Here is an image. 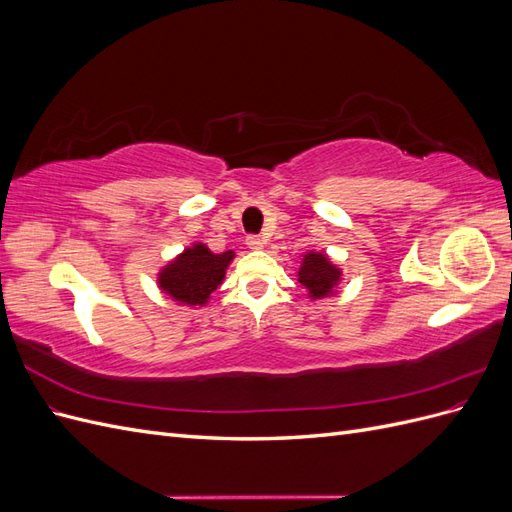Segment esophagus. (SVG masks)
Masks as SVG:
<instances>
[{"instance_id":"esophagus-1","label":"esophagus","mask_w":512,"mask_h":512,"mask_svg":"<svg viewBox=\"0 0 512 512\" xmlns=\"http://www.w3.org/2000/svg\"><path fill=\"white\" fill-rule=\"evenodd\" d=\"M245 243H247V247H250V250H262V247H265V239L262 237H258V235H250L245 239Z\"/></svg>"}]
</instances>
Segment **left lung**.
I'll use <instances>...</instances> for the list:
<instances>
[{
	"mask_svg": "<svg viewBox=\"0 0 512 512\" xmlns=\"http://www.w3.org/2000/svg\"><path fill=\"white\" fill-rule=\"evenodd\" d=\"M339 280V271L331 265L324 254H307L299 271V282L309 290L312 297H324L333 290Z\"/></svg>",
	"mask_w": 512,
	"mask_h": 512,
	"instance_id": "left-lung-1",
	"label": "left lung"
}]
</instances>
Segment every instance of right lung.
<instances>
[{"label": "right lung", "instance_id": "1", "mask_svg": "<svg viewBox=\"0 0 512 512\" xmlns=\"http://www.w3.org/2000/svg\"><path fill=\"white\" fill-rule=\"evenodd\" d=\"M232 256H235L232 252L211 254L205 245H196L160 273V286L181 303L203 305L209 294L222 284Z\"/></svg>", "mask_w": 512, "mask_h": 512}]
</instances>
